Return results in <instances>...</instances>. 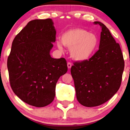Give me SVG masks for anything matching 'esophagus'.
Masks as SVG:
<instances>
[{
  "label": "esophagus",
  "mask_w": 130,
  "mask_h": 130,
  "mask_svg": "<svg viewBox=\"0 0 130 130\" xmlns=\"http://www.w3.org/2000/svg\"><path fill=\"white\" fill-rule=\"evenodd\" d=\"M67 66H68V69H70L72 67V63L71 62H68Z\"/></svg>",
  "instance_id": "esophagus-1"
}]
</instances>
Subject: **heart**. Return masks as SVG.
I'll use <instances>...</instances> for the list:
<instances>
[{
    "instance_id": "b5f03b06",
    "label": "heart",
    "mask_w": 130,
    "mask_h": 130,
    "mask_svg": "<svg viewBox=\"0 0 130 130\" xmlns=\"http://www.w3.org/2000/svg\"><path fill=\"white\" fill-rule=\"evenodd\" d=\"M63 45L71 48V57L76 61H87L93 55L99 44V39L96 35L82 28L71 29L63 32L61 36ZM60 50L62 49V44L57 42Z\"/></svg>"
}]
</instances>
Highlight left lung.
<instances>
[{"label": "left lung", "mask_w": 130, "mask_h": 130, "mask_svg": "<svg viewBox=\"0 0 130 130\" xmlns=\"http://www.w3.org/2000/svg\"><path fill=\"white\" fill-rule=\"evenodd\" d=\"M99 50L89 60L76 62L71 73L77 101L85 107H95L110 100L120 87L124 61L119 44L102 23Z\"/></svg>", "instance_id": "left-lung-1"}]
</instances>
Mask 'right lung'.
I'll use <instances>...</instances> for the list:
<instances>
[{
  "instance_id": "add662e5",
  "label": "right lung",
  "mask_w": 130,
  "mask_h": 130,
  "mask_svg": "<svg viewBox=\"0 0 130 130\" xmlns=\"http://www.w3.org/2000/svg\"><path fill=\"white\" fill-rule=\"evenodd\" d=\"M55 36L52 19H37L28 22L12 42L7 59L10 84L15 95L31 106L51 103L58 80L68 71L65 58L50 55Z\"/></svg>"
}]
</instances>
